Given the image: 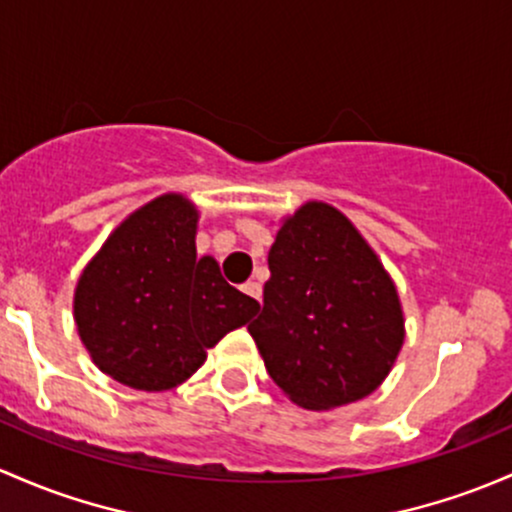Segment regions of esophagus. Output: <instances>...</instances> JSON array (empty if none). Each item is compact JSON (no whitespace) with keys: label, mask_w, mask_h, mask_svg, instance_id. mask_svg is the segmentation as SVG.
<instances>
[{"label":"esophagus","mask_w":512,"mask_h":512,"mask_svg":"<svg viewBox=\"0 0 512 512\" xmlns=\"http://www.w3.org/2000/svg\"><path fill=\"white\" fill-rule=\"evenodd\" d=\"M242 292H245L247 297H252V299L260 301V299H262V284L255 282V279H250V282L242 284Z\"/></svg>","instance_id":"1"}]
</instances>
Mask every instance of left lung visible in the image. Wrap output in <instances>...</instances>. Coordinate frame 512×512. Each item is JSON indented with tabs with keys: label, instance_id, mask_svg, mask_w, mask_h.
<instances>
[{
	"label": "left lung",
	"instance_id": "1",
	"mask_svg": "<svg viewBox=\"0 0 512 512\" xmlns=\"http://www.w3.org/2000/svg\"><path fill=\"white\" fill-rule=\"evenodd\" d=\"M262 311L247 331L270 378L306 410L370 395L405 338L400 299L351 220L306 203L274 240Z\"/></svg>",
	"mask_w": 512,
	"mask_h": 512
}]
</instances>
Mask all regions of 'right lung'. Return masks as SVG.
Returning <instances> with one entry per match:
<instances>
[{
	"instance_id": "1",
	"label": "right lung",
	"mask_w": 512,
	"mask_h": 512,
	"mask_svg": "<svg viewBox=\"0 0 512 512\" xmlns=\"http://www.w3.org/2000/svg\"><path fill=\"white\" fill-rule=\"evenodd\" d=\"M198 213L161 196L107 238L75 289V324L95 365L134 390H169L260 304L230 287L213 257H196Z\"/></svg>"
}]
</instances>
